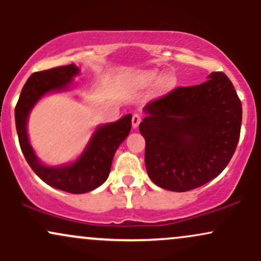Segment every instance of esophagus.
<instances>
[{"instance_id":"34e87169","label":"esophagus","mask_w":261,"mask_h":261,"mask_svg":"<svg viewBox=\"0 0 261 261\" xmlns=\"http://www.w3.org/2000/svg\"><path fill=\"white\" fill-rule=\"evenodd\" d=\"M141 120H142V118H141L140 114H136V113H135L134 115H133V127H134V128H136L137 126H139L140 122H141Z\"/></svg>"}]
</instances>
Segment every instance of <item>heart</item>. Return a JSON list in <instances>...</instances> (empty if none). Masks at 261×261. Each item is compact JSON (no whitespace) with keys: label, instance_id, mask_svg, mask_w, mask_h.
Returning <instances> with one entry per match:
<instances>
[{"label":"heart","instance_id":"heart-1","mask_svg":"<svg viewBox=\"0 0 261 261\" xmlns=\"http://www.w3.org/2000/svg\"><path fill=\"white\" fill-rule=\"evenodd\" d=\"M160 77H161V73L158 72V71L145 70L137 74L136 80L141 86H151L153 85L154 82H157V81L160 80ZM172 86H173V80L170 79V77H164V79H162L160 81V83H158V89H160L161 92H167L168 89L172 88Z\"/></svg>","mask_w":261,"mask_h":261}]
</instances>
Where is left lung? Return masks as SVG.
I'll return each instance as SVG.
<instances>
[{
    "mask_svg": "<svg viewBox=\"0 0 261 261\" xmlns=\"http://www.w3.org/2000/svg\"><path fill=\"white\" fill-rule=\"evenodd\" d=\"M145 164L151 180L170 191H189L220 174L234 153L242 103L228 77L178 87L143 108Z\"/></svg>",
    "mask_w": 261,
    "mask_h": 261,
    "instance_id": "left-lung-1",
    "label": "left lung"
}]
</instances>
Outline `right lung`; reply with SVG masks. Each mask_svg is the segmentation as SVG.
I'll use <instances>...</instances> for the list:
<instances>
[{
	"instance_id": "right-lung-1",
	"label": "right lung",
	"mask_w": 261,
	"mask_h": 261,
	"mask_svg": "<svg viewBox=\"0 0 261 261\" xmlns=\"http://www.w3.org/2000/svg\"><path fill=\"white\" fill-rule=\"evenodd\" d=\"M79 72L80 68L71 64L33 73L23 87L14 109L18 140L31 168L50 187L71 194L88 193L107 180L114 154L130 133L133 119V115L127 114L120 120L100 125L83 153L73 163L59 167L44 166L29 143L27 134L29 113L46 93L66 91Z\"/></svg>"
}]
</instances>
